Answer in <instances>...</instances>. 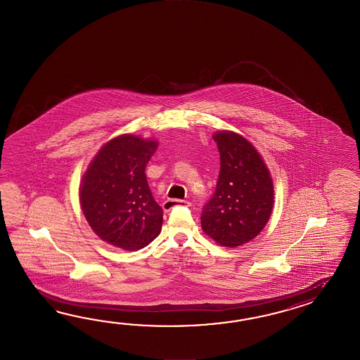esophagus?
<instances>
[{"instance_id": "obj_1", "label": "esophagus", "mask_w": 360, "mask_h": 360, "mask_svg": "<svg viewBox=\"0 0 360 360\" xmlns=\"http://www.w3.org/2000/svg\"><path fill=\"white\" fill-rule=\"evenodd\" d=\"M177 206L189 207L191 206V202L181 200V199H167V200L163 203V210H165L166 212H169L174 207Z\"/></svg>"}]
</instances>
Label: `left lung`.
<instances>
[{"label":"left lung","instance_id":"left-lung-1","mask_svg":"<svg viewBox=\"0 0 360 360\" xmlns=\"http://www.w3.org/2000/svg\"><path fill=\"white\" fill-rule=\"evenodd\" d=\"M214 140L220 152V174L200 224L217 245L234 248L252 240L268 224L274 185L265 162L247 139L219 131Z\"/></svg>","mask_w":360,"mask_h":360}]
</instances>
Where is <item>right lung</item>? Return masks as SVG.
<instances>
[{"mask_svg": "<svg viewBox=\"0 0 360 360\" xmlns=\"http://www.w3.org/2000/svg\"><path fill=\"white\" fill-rule=\"evenodd\" d=\"M155 140L124 134L100 148L79 186V202L95 234L124 251H138L160 236L163 210L146 181Z\"/></svg>", "mask_w": 360, "mask_h": 360, "instance_id": "add662e5", "label": "right lung"}]
</instances>
